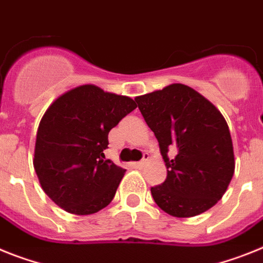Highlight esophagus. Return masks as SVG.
I'll return each instance as SVG.
<instances>
[{"label":"esophagus","instance_id":"esophagus-1","mask_svg":"<svg viewBox=\"0 0 263 263\" xmlns=\"http://www.w3.org/2000/svg\"><path fill=\"white\" fill-rule=\"evenodd\" d=\"M147 159H149V156H147V154H143V159L142 161H140V162L136 163V167H138V169H142L143 166L146 165Z\"/></svg>","mask_w":263,"mask_h":263}]
</instances>
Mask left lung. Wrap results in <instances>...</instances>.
I'll list each match as a JSON object with an SVG mask.
<instances>
[{
  "label": "left lung",
  "instance_id": "8db88e82",
  "mask_svg": "<svg viewBox=\"0 0 263 263\" xmlns=\"http://www.w3.org/2000/svg\"><path fill=\"white\" fill-rule=\"evenodd\" d=\"M136 102L167 169L165 182L150 189L157 205L177 218L213 208L235 167L232 136L221 111L182 84L138 96Z\"/></svg>",
  "mask_w": 263,
  "mask_h": 263
}]
</instances>
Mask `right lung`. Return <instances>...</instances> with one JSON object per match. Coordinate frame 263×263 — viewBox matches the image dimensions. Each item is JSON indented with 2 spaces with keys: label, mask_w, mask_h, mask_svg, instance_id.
I'll return each instance as SVG.
<instances>
[{
  "label": "right lung",
  "mask_w": 263,
  "mask_h": 263,
  "mask_svg": "<svg viewBox=\"0 0 263 263\" xmlns=\"http://www.w3.org/2000/svg\"><path fill=\"white\" fill-rule=\"evenodd\" d=\"M136 107L130 97L96 85H81L53 101L38 126L33 165L55 205L89 215L111 202L126 170L105 159L107 136Z\"/></svg>",
  "instance_id": "obj_1"
}]
</instances>
